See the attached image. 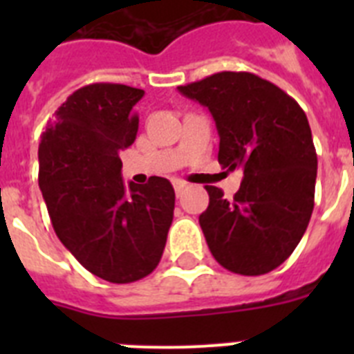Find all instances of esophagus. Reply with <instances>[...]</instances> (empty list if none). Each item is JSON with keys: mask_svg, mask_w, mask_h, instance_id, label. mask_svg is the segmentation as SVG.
Segmentation results:
<instances>
[{"mask_svg": "<svg viewBox=\"0 0 354 354\" xmlns=\"http://www.w3.org/2000/svg\"><path fill=\"white\" fill-rule=\"evenodd\" d=\"M186 187H187V184L184 183V180H179V179L174 180V189H175V195L177 196H180V193H183Z\"/></svg>", "mask_w": 354, "mask_h": 354, "instance_id": "34e87169", "label": "esophagus"}]
</instances>
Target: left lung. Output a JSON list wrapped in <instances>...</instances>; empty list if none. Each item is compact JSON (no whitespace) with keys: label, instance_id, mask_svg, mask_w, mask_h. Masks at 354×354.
I'll list each match as a JSON object with an SVG mask.
<instances>
[{"label":"left lung","instance_id":"1","mask_svg":"<svg viewBox=\"0 0 354 354\" xmlns=\"http://www.w3.org/2000/svg\"><path fill=\"white\" fill-rule=\"evenodd\" d=\"M179 92L211 111L221 167L243 170L232 200L205 186L209 207L198 221L212 257L237 274L270 273L298 246L314 211L317 154L305 111L252 72H218Z\"/></svg>","mask_w":354,"mask_h":354}]
</instances>
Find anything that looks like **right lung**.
<instances>
[{
    "label": "right lung",
    "instance_id": "add662e5",
    "mask_svg": "<svg viewBox=\"0 0 354 354\" xmlns=\"http://www.w3.org/2000/svg\"><path fill=\"white\" fill-rule=\"evenodd\" d=\"M143 90L93 83L55 111L39 145V186L58 239L83 268L111 283L156 270L174 220L170 180L124 184L118 152L138 133Z\"/></svg>",
    "mask_w": 354,
    "mask_h": 354
}]
</instances>
